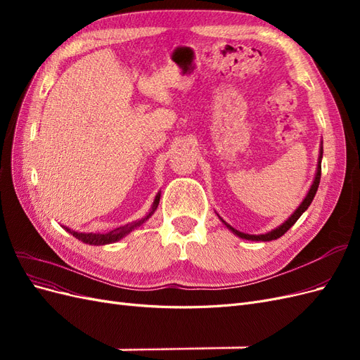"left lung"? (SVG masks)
Returning a JSON list of instances; mask_svg holds the SVG:
<instances>
[{"instance_id":"obj_1","label":"left lung","mask_w":360,"mask_h":360,"mask_svg":"<svg viewBox=\"0 0 360 360\" xmlns=\"http://www.w3.org/2000/svg\"><path fill=\"white\" fill-rule=\"evenodd\" d=\"M323 144V143H321ZM321 158H323V147H321V150H320V158H319V167H317V174H315V179H314V183H312V186H311V189H309V192H308V195L307 197H304V200L302 201V204L297 207V210L294 212L288 219L282 224L281 226H278V228H275V230H271L270 233H267V234H259V236H250V234H245V233H240V231H237V230H234L233 226H230L228 225L225 221H222L228 228H230V230L234 233V234H237L238 237H242V238H248V240H259V242H270V240H276V238H279L281 236H284L290 228L296 224V221L299 219V217L302 216V213L308 209L309 207V204L312 202V200H314V197H315V193H317V189H319V184H320V177H321Z\"/></svg>"}]
</instances>
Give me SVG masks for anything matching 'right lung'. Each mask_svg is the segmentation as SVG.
I'll list each match as a JSON object with an SVG mask.
<instances>
[{
    "label": "right lung",
    "instance_id": "1",
    "mask_svg": "<svg viewBox=\"0 0 360 360\" xmlns=\"http://www.w3.org/2000/svg\"><path fill=\"white\" fill-rule=\"evenodd\" d=\"M159 200H160V193L156 195L153 207H151L150 213L144 217V219H141V221L134 222V224L124 225V226L115 228V230H112V231H110V233H106V234H91V233H90V234H84V233H76V231H73V230H69V228H66V230H68L72 236H75L76 238H78V240H81V242H84V243H86V245H108V243H114V242L120 240V238H122V237H124L127 233L132 231L135 226L141 225L146 219H148V217H150L151 214H153V212L158 209Z\"/></svg>",
    "mask_w": 360,
    "mask_h": 360
}]
</instances>
